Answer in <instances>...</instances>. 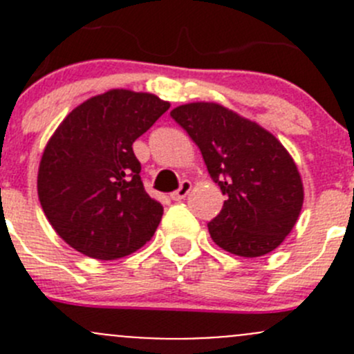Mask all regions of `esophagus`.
<instances>
[{
	"label": "esophagus",
	"mask_w": 354,
	"mask_h": 354,
	"mask_svg": "<svg viewBox=\"0 0 354 354\" xmlns=\"http://www.w3.org/2000/svg\"><path fill=\"white\" fill-rule=\"evenodd\" d=\"M192 187H194V185H192V181H188V180L181 181L180 188H178V190L174 192V194H171V198L176 200V202H180V200H183L188 194H190Z\"/></svg>",
	"instance_id": "34e87169"
}]
</instances>
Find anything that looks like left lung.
Here are the masks:
<instances>
[{
    "instance_id": "obj_1",
    "label": "left lung",
    "mask_w": 354,
    "mask_h": 354,
    "mask_svg": "<svg viewBox=\"0 0 354 354\" xmlns=\"http://www.w3.org/2000/svg\"><path fill=\"white\" fill-rule=\"evenodd\" d=\"M171 116L198 145L214 183L226 195L210 221L214 243L238 257H262L291 233L303 207L295 160L270 131L217 102H190Z\"/></svg>"
}]
</instances>
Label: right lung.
I'll list each match as a JSON object with an SVG mask.
<instances>
[{
	"label": "right lung",
	"instance_id": "obj_1",
	"mask_svg": "<svg viewBox=\"0 0 354 354\" xmlns=\"http://www.w3.org/2000/svg\"><path fill=\"white\" fill-rule=\"evenodd\" d=\"M169 109L149 92L113 88L77 106L46 144L37 195L71 248L116 260L142 248L162 217L140 178L133 142Z\"/></svg>",
	"mask_w": 354,
	"mask_h": 354
}]
</instances>
